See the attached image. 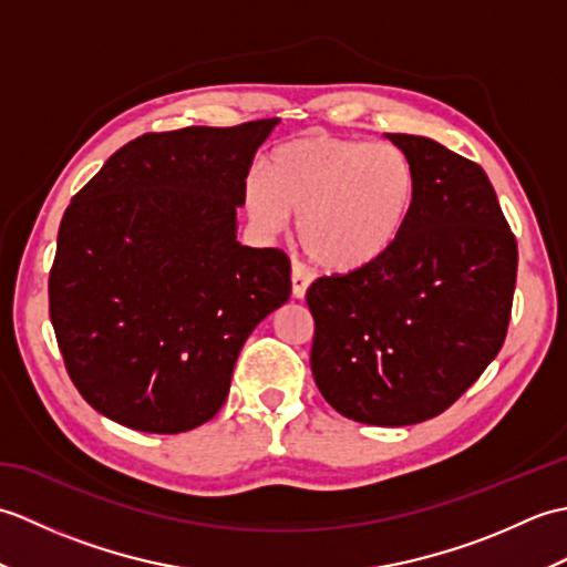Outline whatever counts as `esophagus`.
Instances as JSON below:
<instances>
[{
    "instance_id": "esophagus-1",
    "label": "esophagus",
    "mask_w": 567,
    "mask_h": 567,
    "mask_svg": "<svg viewBox=\"0 0 567 567\" xmlns=\"http://www.w3.org/2000/svg\"><path fill=\"white\" fill-rule=\"evenodd\" d=\"M309 285H311V277H309V272L302 268V265H292V297L295 299H305V295H307V290H309Z\"/></svg>"
}]
</instances>
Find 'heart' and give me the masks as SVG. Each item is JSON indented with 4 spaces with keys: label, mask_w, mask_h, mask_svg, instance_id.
<instances>
[{
    "label": "heart",
    "mask_w": 567,
    "mask_h": 567,
    "mask_svg": "<svg viewBox=\"0 0 567 567\" xmlns=\"http://www.w3.org/2000/svg\"><path fill=\"white\" fill-rule=\"evenodd\" d=\"M419 173L402 146L331 134L287 141L250 171L240 199L262 234L297 214L299 244L321 268L355 272L378 262L412 216Z\"/></svg>",
    "instance_id": "heart-1"
}]
</instances>
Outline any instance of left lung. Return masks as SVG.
<instances>
[{
	"label": "left lung",
	"mask_w": 567,
	"mask_h": 567,
	"mask_svg": "<svg viewBox=\"0 0 567 567\" xmlns=\"http://www.w3.org/2000/svg\"><path fill=\"white\" fill-rule=\"evenodd\" d=\"M419 173L400 240L363 270L319 277L311 372L336 412L409 426L445 412L504 343L516 238L485 171L412 134H384Z\"/></svg>",
	"instance_id": "8db88e82"
}]
</instances>
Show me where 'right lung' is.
I'll return each instance as SVG.
<instances>
[{"instance_id": "1", "label": "right lung", "mask_w": 567, "mask_h": 567, "mask_svg": "<svg viewBox=\"0 0 567 567\" xmlns=\"http://www.w3.org/2000/svg\"><path fill=\"white\" fill-rule=\"evenodd\" d=\"M280 118L118 148L65 209L48 282L80 394L116 424L183 433L228 396L240 348L290 299V260L240 246L236 212Z\"/></svg>"}]
</instances>
